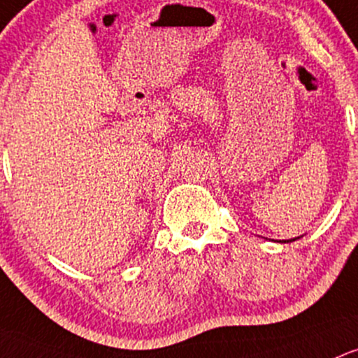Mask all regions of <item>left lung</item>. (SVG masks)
<instances>
[{
	"instance_id": "8db88e82",
	"label": "left lung",
	"mask_w": 358,
	"mask_h": 358,
	"mask_svg": "<svg viewBox=\"0 0 358 358\" xmlns=\"http://www.w3.org/2000/svg\"><path fill=\"white\" fill-rule=\"evenodd\" d=\"M285 243H286V241H285Z\"/></svg>"
}]
</instances>
